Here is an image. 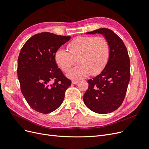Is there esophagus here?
Instances as JSON below:
<instances>
[{
  "label": "esophagus",
  "instance_id": "34e87169",
  "mask_svg": "<svg viewBox=\"0 0 149 149\" xmlns=\"http://www.w3.org/2000/svg\"><path fill=\"white\" fill-rule=\"evenodd\" d=\"M79 83V81H72V83H73V84H78Z\"/></svg>",
  "mask_w": 149,
  "mask_h": 149
}]
</instances>
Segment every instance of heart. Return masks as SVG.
I'll return each mask as SVG.
<instances>
[{"label":"heart","mask_w":149,"mask_h":149,"mask_svg":"<svg viewBox=\"0 0 149 149\" xmlns=\"http://www.w3.org/2000/svg\"><path fill=\"white\" fill-rule=\"evenodd\" d=\"M67 47L69 52L63 49H58L55 59L64 72L68 71L77 60L79 65L67 74L72 79L86 78L90 74H100L109 59V45L104 37L79 36L68 44Z\"/></svg>","instance_id":"heart-1"}]
</instances>
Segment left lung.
I'll use <instances>...</instances> for the list:
<instances>
[{
    "label": "left lung",
    "mask_w": 149,
    "mask_h": 149,
    "mask_svg": "<svg viewBox=\"0 0 149 149\" xmlns=\"http://www.w3.org/2000/svg\"><path fill=\"white\" fill-rule=\"evenodd\" d=\"M100 33L107 40L109 60L101 73L89 79L83 101L90 110L105 114L114 111L123 103L130 80V60L123 40L113 31L101 28L86 34Z\"/></svg>",
    "instance_id": "8db88e82"
}]
</instances>
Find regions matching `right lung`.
Listing matches in <instances>:
<instances>
[{
  "label": "right lung",
  "mask_w": 149,
  "mask_h": 149,
  "mask_svg": "<svg viewBox=\"0 0 149 149\" xmlns=\"http://www.w3.org/2000/svg\"><path fill=\"white\" fill-rule=\"evenodd\" d=\"M70 38L42 32L30 38L21 49L17 65L21 91L29 105L40 113L58 109L71 86L55 59L56 51Z\"/></svg>",
  "instance_id": "right-lung-1"
}]
</instances>
